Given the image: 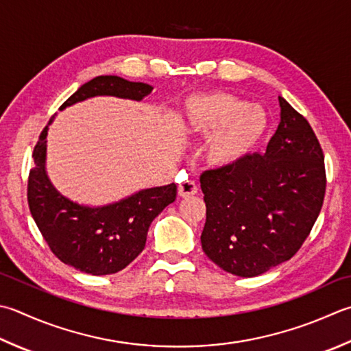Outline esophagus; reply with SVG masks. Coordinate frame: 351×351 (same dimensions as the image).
<instances>
[{
    "label": "esophagus",
    "instance_id": "1",
    "mask_svg": "<svg viewBox=\"0 0 351 351\" xmlns=\"http://www.w3.org/2000/svg\"><path fill=\"white\" fill-rule=\"evenodd\" d=\"M197 193V185L195 181H184L178 185V195L181 197H189Z\"/></svg>",
    "mask_w": 351,
    "mask_h": 351
}]
</instances>
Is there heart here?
Returning a JSON list of instances; mask_svg holds the SVG:
<instances>
[{"mask_svg":"<svg viewBox=\"0 0 351 351\" xmlns=\"http://www.w3.org/2000/svg\"><path fill=\"white\" fill-rule=\"evenodd\" d=\"M184 111L190 132L210 138L205 160L216 169H228L243 160L267 128L263 109L228 93L193 95L185 100Z\"/></svg>","mask_w":351,"mask_h":351,"instance_id":"heart-1","label":"heart"}]
</instances>
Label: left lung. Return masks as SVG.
Masks as SVG:
<instances>
[{
  "mask_svg": "<svg viewBox=\"0 0 351 351\" xmlns=\"http://www.w3.org/2000/svg\"><path fill=\"white\" fill-rule=\"evenodd\" d=\"M281 121L266 152L201 175L207 221L202 250L239 277L292 258L311 234L326 195L324 154L308 121L278 97Z\"/></svg>",
  "mask_w": 351,
  "mask_h": 351,
  "instance_id": "left-lung-1",
  "label": "left lung"
}]
</instances>
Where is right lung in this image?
Segmentation results:
<instances>
[{"instance_id": "add662e5", "label": "right lung", "mask_w": 351, "mask_h": 351, "mask_svg": "<svg viewBox=\"0 0 351 351\" xmlns=\"http://www.w3.org/2000/svg\"><path fill=\"white\" fill-rule=\"evenodd\" d=\"M152 86L117 75H99L86 82L59 109L95 95H114L140 101ZM33 150L27 201L32 216L51 252L60 262L91 276L115 274L134 262L144 250L149 226L176 199V185L141 190L105 207H84L53 187L45 171L47 130Z\"/></svg>"}]
</instances>
